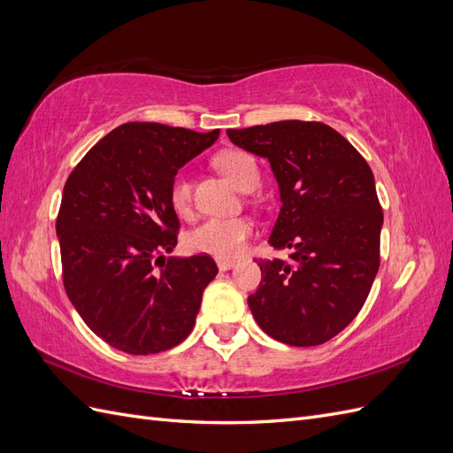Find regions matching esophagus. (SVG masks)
<instances>
[{"label":"esophagus","mask_w":453,"mask_h":453,"mask_svg":"<svg viewBox=\"0 0 453 453\" xmlns=\"http://www.w3.org/2000/svg\"><path fill=\"white\" fill-rule=\"evenodd\" d=\"M217 266H219V270H221V272H226V270L234 268L236 263H234V260H217Z\"/></svg>","instance_id":"obj_1"}]
</instances>
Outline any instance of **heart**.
I'll use <instances>...</instances> for the list:
<instances>
[{
  "label": "heart",
  "instance_id": "1",
  "mask_svg": "<svg viewBox=\"0 0 453 453\" xmlns=\"http://www.w3.org/2000/svg\"><path fill=\"white\" fill-rule=\"evenodd\" d=\"M217 166L243 193H251L258 185L260 173L255 158L243 150H225L215 158ZM193 188L187 177H177L172 185V203L177 213H188ZM253 234V225L245 217H211L188 232L187 245L195 253L215 258H236Z\"/></svg>",
  "mask_w": 453,
  "mask_h": 453
}]
</instances>
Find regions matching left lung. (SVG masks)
I'll return each instance as SVG.
<instances>
[{
	"mask_svg": "<svg viewBox=\"0 0 453 453\" xmlns=\"http://www.w3.org/2000/svg\"><path fill=\"white\" fill-rule=\"evenodd\" d=\"M230 142L270 162L281 210L268 243L291 260H258L248 304L283 344H325L355 319L380 268L383 213L374 175L344 135L323 122L280 120L226 130Z\"/></svg>",
	"mask_w": 453,
	"mask_h": 453,
	"instance_id": "obj_1",
	"label": "left lung"
}]
</instances>
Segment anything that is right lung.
I'll use <instances>...</instances> for the list:
<instances>
[{
    "instance_id": "add662e5",
    "label": "right lung",
    "mask_w": 453,
    "mask_h": 453,
    "mask_svg": "<svg viewBox=\"0 0 453 453\" xmlns=\"http://www.w3.org/2000/svg\"><path fill=\"white\" fill-rule=\"evenodd\" d=\"M200 134L158 122L109 132L67 177L57 219L64 287L94 334L132 355L166 351L190 334L217 276L208 255L164 257L177 245V170L211 147Z\"/></svg>"
}]
</instances>
